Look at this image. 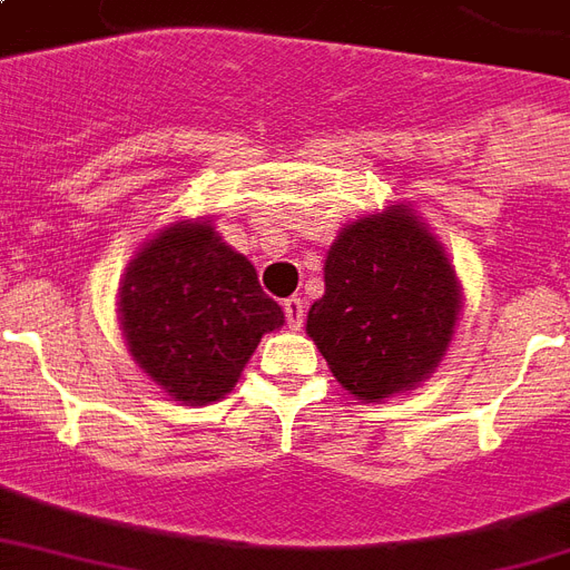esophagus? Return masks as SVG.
I'll list each match as a JSON object with an SVG mask.
<instances>
[{"label": "esophagus", "mask_w": 570, "mask_h": 570, "mask_svg": "<svg viewBox=\"0 0 570 570\" xmlns=\"http://www.w3.org/2000/svg\"><path fill=\"white\" fill-rule=\"evenodd\" d=\"M284 314H286V325L293 328V332H298L304 325V302L298 298V295H293V298H286L284 302Z\"/></svg>", "instance_id": "1"}]
</instances>
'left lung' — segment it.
Returning <instances> with one entry per match:
<instances>
[{
	"label": "left lung",
	"instance_id": "1",
	"mask_svg": "<svg viewBox=\"0 0 570 570\" xmlns=\"http://www.w3.org/2000/svg\"><path fill=\"white\" fill-rule=\"evenodd\" d=\"M460 307L445 247L401 203L346 224L334 238L307 337L343 389L380 403L440 367Z\"/></svg>",
	"mask_w": 570,
	"mask_h": 570
}]
</instances>
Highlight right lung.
<instances>
[{
    "label": "right lung",
    "instance_id": "obj_1",
    "mask_svg": "<svg viewBox=\"0 0 570 570\" xmlns=\"http://www.w3.org/2000/svg\"><path fill=\"white\" fill-rule=\"evenodd\" d=\"M119 314L137 367L188 406L236 389L259 337L284 325L256 268L208 220L169 224L137 250Z\"/></svg>",
    "mask_w": 570,
    "mask_h": 570
}]
</instances>
